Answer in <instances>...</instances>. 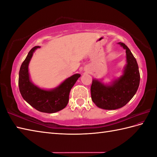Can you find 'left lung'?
I'll list each match as a JSON object with an SVG mask.
<instances>
[{"label":"left lung","mask_w":157,"mask_h":157,"mask_svg":"<svg viewBox=\"0 0 157 157\" xmlns=\"http://www.w3.org/2000/svg\"><path fill=\"white\" fill-rule=\"evenodd\" d=\"M126 50L127 65L124 73L112 85H104L93 79L90 87L91 98L97 107L104 109H116L124 106L139 87L140 74L136 58L123 43H118Z\"/></svg>","instance_id":"1"}]
</instances>
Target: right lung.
I'll use <instances>...</instances> for the list:
<instances>
[{
  "label": "right lung",
  "mask_w": 157,
  "mask_h": 157,
  "mask_svg": "<svg viewBox=\"0 0 157 157\" xmlns=\"http://www.w3.org/2000/svg\"><path fill=\"white\" fill-rule=\"evenodd\" d=\"M39 48V46L33 48L20 67L18 79L20 92L23 99L38 111L45 113L57 112L68 104L70 91L80 74L71 76L57 88L51 90H43L36 86L30 80L29 64L33 52Z\"/></svg>",
  "instance_id": "add662e5"
}]
</instances>
